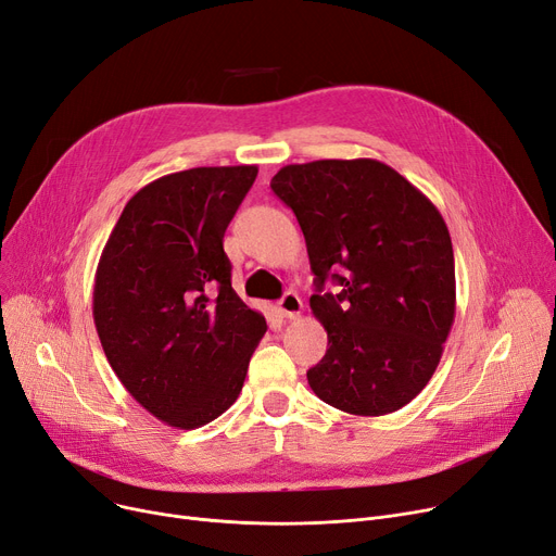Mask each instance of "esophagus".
I'll use <instances>...</instances> for the list:
<instances>
[{"mask_svg":"<svg viewBox=\"0 0 556 556\" xmlns=\"http://www.w3.org/2000/svg\"><path fill=\"white\" fill-rule=\"evenodd\" d=\"M277 308H279V313H281L283 318H298L300 313H302V300H300L298 293L288 291V293H283V298L277 302Z\"/></svg>","mask_w":556,"mask_h":556,"instance_id":"1","label":"esophagus"}]
</instances>
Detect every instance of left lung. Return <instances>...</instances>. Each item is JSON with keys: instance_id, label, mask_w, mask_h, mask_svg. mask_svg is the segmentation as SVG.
Segmentation results:
<instances>
[{"instance_id": "8db88e82", "label": "left lung", "mask_w": 556, "mask_h": 556, "mask_svg": "<svg viewBox=\"0 0 556 556\" xmlns=\"http://www.w3.org/2000/svg\"><path fill=\"white\" fill-rule=\"evenodd\" d=\"M275 195L302 227L329 350L306 372L323 402L386 416L437 372L454 308V252L439 208L391 165L325 159L283 165ZM331 276L339 288L323 294Z\"/></svg>"}]
</instances>
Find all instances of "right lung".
I'll use <instances>...</instances> for the list:
<instances>
[{"label":"right lung","mask_w":556,"mask_h":556,"mask_svg":"<svg viewBox=\"0 0 556 556\" xmlns=\"http://www.w3.org/2000/svg\"><path fill=\"white\" fill-rule=\"evenodd\" d=\"M256 165L190 167L127 202L94 273L92 318L131 397L195 429L236 402L265 318L231 288L223 238Z\"/></svg>","instance_id":"right-lung-1"}]
</instances>
